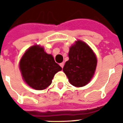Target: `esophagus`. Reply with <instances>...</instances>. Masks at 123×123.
<instances>
[{
	"label": "esophagus",
	"instance_id": "esophagus-1",
	"mask_svg": "<svg viewBox=\"0 0 123 123\" xmlns=\"http://www.w3.org/2000/svg\"><path fill=\"white\" fill-rule=\"evenodd\" d=\"M64 62H61V64H60V66L61 67V68H63V67H64Z\"/></svg>",
	"mask_w": 123,
	"mask_h": 123
}]
</instances>
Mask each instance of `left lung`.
<instances>
[{"instance_id":"1","label":"left lung","mask_w":123,"mask_h":123,"mask_svg":"<svg viewBox=\"0 0 123 123\" xmlns=\"http://www.w3.org/2000/svg\"><path fill=\"white\" fill-rule=\"evenodd\" d=\"M68 56L63 71L72 85L84 86L90 82L95 73L97 66L95 53L86 43L78 40L70 48Z\"/></svg>"}]
</instances>
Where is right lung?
Instances as JSON below:
<instances>
[{"label":"right lung","mask_w":123,"mask_h":123,"mask_svg":"<svg viewBox=\"0 0 123 123\" xmlns=\"http://www.w3.org/2000/svg\"><path fill=\"white\" fill-rule=\"evenodd\" d=\"M20 71L25 83L35 90H45L51 85L56 72L62 68L53 56L47 54L39 45L28 49L20 59Z\"/></svg>","instance_id":"1"}]
</instances>
